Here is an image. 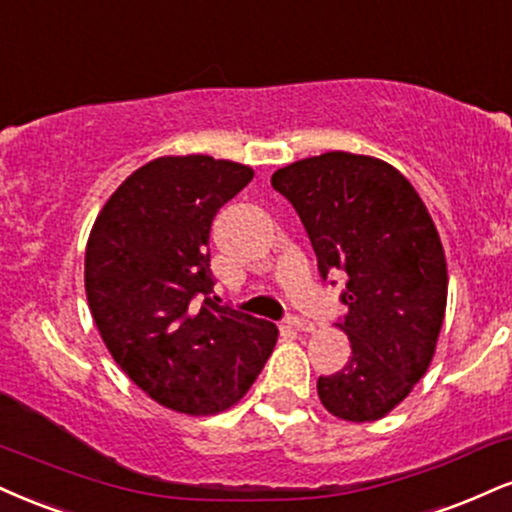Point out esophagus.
Masks as SVG:
<instances>
[{
  "label": "esophagus",
  "mask_w": 512,
  "mask_h": 512,
  "mask_svg": "<svg viewBox=\"0 0 512 512\" xmlns=\"http://www.w3.org/2000/svg\"><path fill=\"white\" fill-rule=\"evenodd\" d=\"M286 324L295 331H303V334H310V331H315V324L307 322V319H303V317H291Z\"/></svg>",
  "instance_id": "1"
}]
</instances>
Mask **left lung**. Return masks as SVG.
Wrapping results in <instances>:
<instances>
[{"label":"left lung","mask_w":512,"mask_h":512,"mask_svg":"<svg viewBox=\"0 0 512 512\" xmlns=\"http://www.w3.org/2000/svg\"><path fill=\"white\" fill-rule=\"evenodd\" d=\"M272 186L303 221L319 274L346 272L336 326L348 365L319 377V400L346 422H374L408 398L436 353L448 269L432 214L384 159L324 152L276 169Z\"/></svg>","instance_id":"1"}]
</instances>
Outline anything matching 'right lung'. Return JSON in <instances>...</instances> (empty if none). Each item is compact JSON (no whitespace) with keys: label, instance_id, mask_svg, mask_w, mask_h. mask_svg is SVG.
I'll return each mask as SVG.
<instances>
[{"label":"right lung","instance_id":"1","mask_svg":"<svg viewBox=\"0 0 512 512\" xmlns=\"http://www.w3.org/2000/svg\"><path fill=\"white\" fill-rule=\"evenodd\" d=\"M252 176L229 159L157 157L114 190L92 224V319L123 374L169 410L233 408L279 338L276 324L209 298V229Z\"/></svg>","mask_w":512,"mask_h":512}]
</instances>
